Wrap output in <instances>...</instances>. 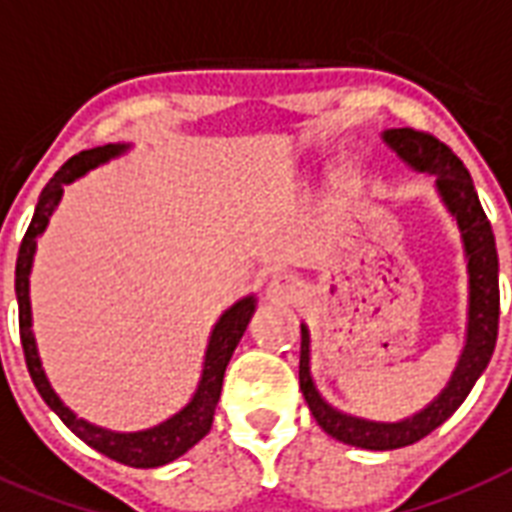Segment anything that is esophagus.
<instances>
[{"instance_id": "esophagus-1", "label": "esophagus", "mask_w": 512, "mask_h": 512, "mask_svg": "<svg viewBox=\"0 0 512 512\" xmlns=\"http://www.w3.org/2000/svg\"><path fill=\"white\" fill-rule=\"evenodd\" d=\"M267 299L288 301L291 299V283L285 277H272L267 283Z\"/></svg>"}]
</instances>
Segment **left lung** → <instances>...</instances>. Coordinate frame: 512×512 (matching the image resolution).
I'll use <instances>...</instances> for the list:
<instances>
[{
    "mask_svg": "<svg viewBox=\"0 0 512 512\" xmlns=\"http://www.w3.org/2000/svg\"><path fill=\"white\" fill-rule=\"evenodd\" d=\"M382 141L408 168L435 176V192L446 205V211L451 213V219L457 221L467 259V334L451 379L422 411L400 422H374V419L344 414L320 395L310 368V328L301 323L299 387L312 417L331 438L368 451L403 449V446L422 441L435 427H441L462 406V400L470 395L478 376L489 366L499 326L497 245H494V232L475 192L473 178L462 160L435 136L411 128L384 130Z\"/></svg>",
    "mask_w": 512,
    "mask_h": 512,
    "instance_id": "left-lung-1",
    "label": "left lung"
}]
</instances>
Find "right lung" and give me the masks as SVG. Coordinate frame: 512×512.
<instances>
[{"mask_svg": "<svg viewBox=\"0 0 512 512\" xmlns=\"http://www.w3.org/2000/svg\"><path fill=\"white\" fill-rule=\"evenodd\" d=\"M130 149V144H106L87 149V152L74 154L58 173H55L47 186L39 194L37 211L31 219L26 237H23L21 251H18V264H15V296H18V323H21V344L23 355H26V366H29L31 382L37 387L47 406L53 408L55 414L61 417V422L69 427L71 433L77 435L79 441H85L90 449L101 451L104 457L120 462L128 467H160L168 465L173 459L192 449L194 443H200L205 435L211 433L213 414L219 406L221 384H224V371L232 358V352L243 339L245 328L251 323L253 312H256V296H243L237 299L229 310H224L216 326H213L211 336H208V347H205V358H202V374L197 382V390L189 398L181 411H176L173 417L165 422L146 430H136V433H117V430H106L98 427L87 419H79L71 411L58 392L53 390V384L47 379L42 360L37 352V339L31 331V296H29V277L31 267H34V253H37V240L50 224V216L58 208V202L63 197V186L74 184L77 178H82L87 170L98 168L104 162L120 157Z\"/></svg>", "mask_w": 512, "mask_h": 512, "instance_id": "add662e5", "label": "right lung"}]
</instances>
